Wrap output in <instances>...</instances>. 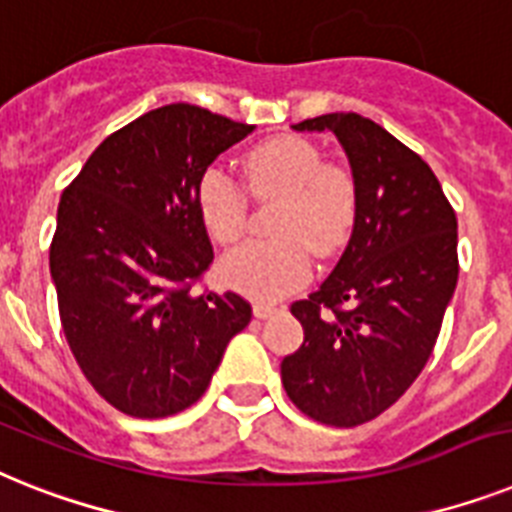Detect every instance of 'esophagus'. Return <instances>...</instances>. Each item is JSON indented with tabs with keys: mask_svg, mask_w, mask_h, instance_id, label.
<instances>
[{
	"mask_svg": "<svg viewBox=\"0 0 512 512\" xmlns=\"http://www.w3.org/2000/svg\"><path fill=\"white\" fill-rule=\"evenodd\" d=\"M274 311H277L274 303H264V301L253 303V316H256V319H266V316H272Z\"/></svg>",
	"mask_w": 512,
	"mask_h": 512,
	"instance_id": "34e87169",
	"label": "esophagus"
}]
</instances>
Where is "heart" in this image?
<instances>
[{
  "label": "heart",
  "instance_id": "heart-1",
  "mask_svg": "<svg viewBox=\"0 0 512 512\" xmlns=\"http://www.w3.org/2000/svg\"><path fill=\"white\" fill-rule=\"evenodd\" d=\"M243 177L259 201H280L272 219L274 240H248L219 261L227 285L253 298H282L308 277V253L332 256L348 243L358 219L356 175L324 162L311 141L285 135L243 156ZM198 211L219 243H235L248 222L246 188L219 164L198 180Z\"/></svg>",
  "mask_w": 512,
  "mask_h": 512
}]
</instances>
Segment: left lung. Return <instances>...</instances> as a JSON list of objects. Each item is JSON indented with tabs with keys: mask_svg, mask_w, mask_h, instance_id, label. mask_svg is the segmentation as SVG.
Wrapping results in <instances>:
<instances>
[{
	"mask_svg": "<svg viewBox=\"0 0 512 512\" xmlns=\"http://www.w3.org/2000/svg\"><path fill=\"white\" fill-rule=\"evenodd\" d=\"M293 130H329L358 183L350 243L319 290L290 306L301 348L282 358V387L308 418L358 426L384 413L432 356L458 285V219L432 167L356 112Z\"/></svg>",
	"mask_w": 512,
	"mask_h": 512,
	"instance_id": "obj_1",
	"label": "left lung"
}]
</instances>
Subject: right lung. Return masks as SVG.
<instances>
[{"mask_svg":"<svg viewBox=\"0 0 512 512\" xmlns=\"http://www.w3.org/2000/svg\"><path fill=\"white\" fill-rule=\"evenodd\" d=\"M248 133L193 104L151 109L104 138L59 198V322L91 387L125 416L190 408L251 322L243 295L196 290L214 261L198 180Z\"/></svg>","mask_w":512,"mask_h":512,"instance_id":"obj_1","label":"right lung"}]
</instances>
